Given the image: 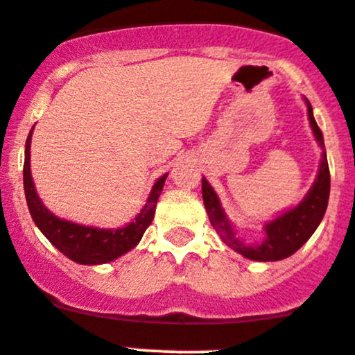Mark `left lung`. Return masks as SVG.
I'll use <instances>...</instances> for the list:
<instances>
[{
  "label": "left lung",
  "instance_id": "1",
  "mask_svg": "<svg viewBox=\"0 0 355 355\" xmlns=\"http://www.w3.org/2000/svg\"><path fill=\"white\" fill-rule=\"evenodd\" d=\"M304 100L305 105H307L309 124H311L312 132H314L315 141L319 143L322 150L318 176H315L311 189H309L307 195L304 196V200L298 205L285 210L278 217L264 224V240L259 241V243H245V241H241L236 236L234 226L227 219L217 193L214 191L209 181L202 178V196L210 223H212V226L216 227V231L220 234V238H223V241L227 247L233 248L234 252L241 254L243 257L250 259V261L275 262L295 254L298 248L318 230L319 223L324 217L326 207H328L329 169L328 159H326L324 139H322L321 129L315 124L311 103H309L307 98H304Z\"/></svg>",
  "mask_w": 355,
  "mask_h": 355
}]
</instances>
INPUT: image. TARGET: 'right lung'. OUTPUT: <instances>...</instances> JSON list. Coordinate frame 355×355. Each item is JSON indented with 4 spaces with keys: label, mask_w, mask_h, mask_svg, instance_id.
<instances>
[{
    "label": "right lung",
    "mask_w": 355,
    "mask_h": 355,
    "mask_svg": "<svg viewBox=\"0 0 355 355\" xmlns=\"http://www.w3.org/2000/svg\"><path fill=\"white\" fill-rule=\"evenodd\" d=\"M33 129H31L26 141L24 189H26L29 212L36 226L41 230V233L65 257L84 266L107 264V262L115 261L121 255L128 254L131 248H135L143 238L146 227L152 224L153 216H155L157 200H159L160 193H162L167 174L157 179L141 212L131 223L125 224V226L117 227V230H105V227L84 226V224L72 223V220L60 219L58 216L50 212L46 205L41 202L40 195L36 191V186H34L33 174H31V138H33Z\"/></svg>",
    "instance_id": "obj_1"
}]
</instances>
